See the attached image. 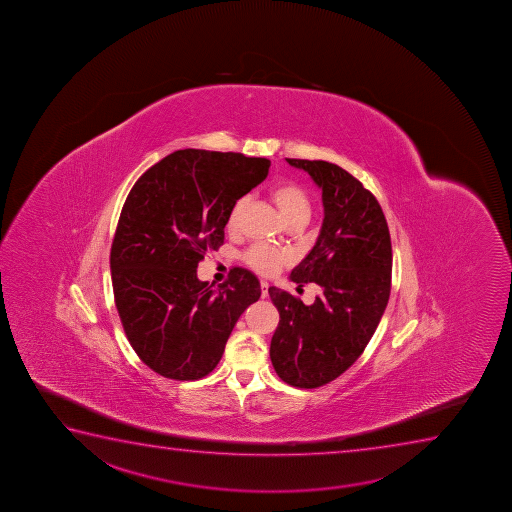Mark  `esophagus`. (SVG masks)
<instances>
[{
	"mask_svg": "<svg viewBox=\"0 0 512 512\" xmlns=\"http://www.w3.org/2000/svg\"><path fill=\"white\" fill-rule=\"evenodd\" d=\"M260 289H262V298H267L269 296V283L267 281H260Z\"/></svg>",
	"mask_w": 512,
	"mask_h": 512,
	"instance_id": "1",
	"label": "esophagus"
}]
</instances>
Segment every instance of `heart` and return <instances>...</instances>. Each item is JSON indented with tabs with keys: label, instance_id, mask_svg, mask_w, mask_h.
<instances>
[{
	"label": "heart",
	"instance_id": "b5f03b06",
	"mask_svg": "<svg viewBox=\"0 0 512 512\" xmlns=\"http://www.w3.org/2000/svg\"><path fill=\"white\" fill-rule=\"evenodd\" d=\"M271 199L279 212L289 224L295 221H307L310 216V200L303 188L295 181H279L271 188ZM247 199L236 200L233 209L229 212L228 231L236 233L240 229L241 216L245 211ZM245 264L259 274L271 276L289 262V253L265 245H253L243 253Z\"/></svg>",
	"mask_w": 512,
	"mask_h": 512
}]
</instances>
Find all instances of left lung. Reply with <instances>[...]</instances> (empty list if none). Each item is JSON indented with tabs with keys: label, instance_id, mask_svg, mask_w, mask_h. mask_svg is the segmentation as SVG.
<instances>
[{
	"label": "left lung",
	"instance_id": "left-lung-1",
	"mask_svg": "<svg viewBox=\"0 0 512 512\" xmlns=\"http://www.w3.org/2000/svg\"><path fill=\"white\" fill-rule=\"evenodd\" d=\"M322 188L317 243L289 279L319 284L312 305L271 286L279 324L272 367L293 387L315 389L346 372L367 348L391 295L392 247L384 212L355 176L327 161L286 159Z\"/></svg>",
	"mask_w": 512,
	"mask_h": 512
}]
</instances>
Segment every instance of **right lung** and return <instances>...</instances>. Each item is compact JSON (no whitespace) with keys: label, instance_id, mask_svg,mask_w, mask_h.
Instances as JSON below:
<instances>
[{"label":"right lung","instance_id":"add662e5","mask_svg":"<svg viewBox=\"0 0 512 512\" xmlns=\"http://www.w3.org/2000/svg\"><path fill=\"white\" fill-rule=\"evenodd\" d=\"M269 166L265 157L183 149L128 193L109 257L116 310L140 360L166 379L211 373L241 313L260 298L259 279L243 267L217 288L199 281L197 267L223 245L233 205Z\"/></svg>","mask_w":512,"mask_h":512}]
</instances>
